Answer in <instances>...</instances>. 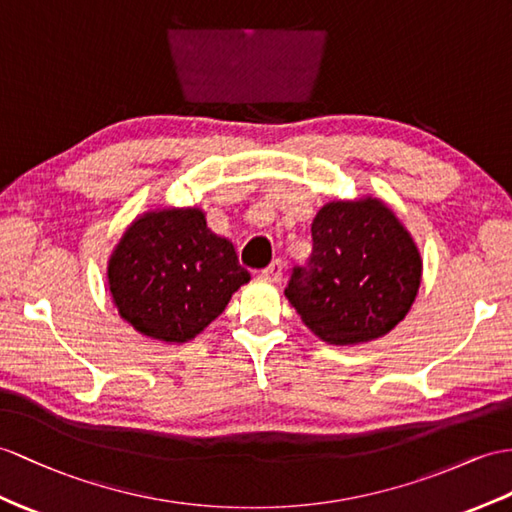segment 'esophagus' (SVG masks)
Returning <instances> with one entry per match:
<instances>
[{
	"mask_svg": "<svg viewBox=\"0 0 512 512\" xmlns=\"http://www.w3.org/2000/svg\"><path fill=\"white\" fill-rule=\"evenodd\" d=\"M282 276H284V265H282V260H273V263H271L267 269L260 271V278H263V280H269V282H280V280H282Z\"/></svg>",
	"mask_w": 512,
	"mask_h": 512,
	"instance_id": "obj_1",
	"label": "esophagus"
}]
</instances>
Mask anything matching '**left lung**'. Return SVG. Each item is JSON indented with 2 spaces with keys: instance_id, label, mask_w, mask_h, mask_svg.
I'll list each match as a JSON object with an SVG mask.
<instances>
[{
  "instance_id": "1",
  "label": "left lung",
  "mask_w": 512,
  "mask_h": 512,
  "mask_svg": "<svg viewBox=\"0 0 512 512\" xmlns=\"http://www.w3.org/2000/svg\"><path fill=\"white\" fill-rule=\"evenodd\" d=\"M313 254L284 295L319 339L354 345L380 339L413 306L421 256L413 236L376 197L330 202L313 219Z\"/></svg>"
}]
</instances>
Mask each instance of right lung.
<instances>
[{"label": "right lung", "instance_id": "obj_1", "mask_svg": "<svg viewBox=\"0 0 512 512\" xmlns=\"http://www.w3.org/2000/svg\"><path fill=\"white\" fill-rule=\"evenodd\" d=\"M249 282L228 239L199 208H162L136 219L108 260L119 315L165 343L195 339Z\"/></svg>", "mask_w": 512, "mask_h": 512}]
</instances>
